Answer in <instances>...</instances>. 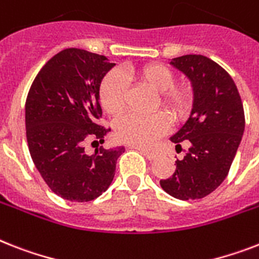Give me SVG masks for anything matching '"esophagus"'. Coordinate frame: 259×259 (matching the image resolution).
I'll return each mask as SVG.
<instances>
[{
  "instance_id": "34e87169",
  "label": "esophagus",
  "mask_w": 259,
  "mask_h": 259,
  "mask_svg": "<svg viewBox=\"0 0 259 259\" xmlns=\"http://www.w3.org/2000/svg\"><path fill=\"white\" fill-rule=\"evenodd\" d=\"M132 149H137V150H140L142 154L146 157L148 159H150V161H153V159L157 158V153H154V151L151 150H145V149L142 148H138V146H132Z\"/></svg>"
}]
</instances>
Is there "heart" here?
Instances as JSON below:
<instances>
[{
    "mask_svg": "<svg viewBox=\"0 0 259 259\" xmlns=\"http://www.w3.org/2000/svg\"><path fill=\"white\" fill-rule=\"evenodd\" d=\"M127 79H134L149 86L158 94L159 105L173 119L188 114L191 106V93L186 88H176V75L169 68L159 64H150L134 70L109 73L100 88L101 104L111 115L121 114L126 108ZM169 121L162 113L151 115L127 114L118 119L115 136L119 141L133 146H150L155 140L167 132Z\"/></svg>",
    "mask_w": 259,
    "mask_h": 259,
    "instance_id": "obj_1",
    "label": "heart"
}]
</instances>
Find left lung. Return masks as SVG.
I'll return each instance as SVG.
<instances>
[{
    "instance_id": "1",
    "label": "left lung",
    "mask_w": 259,
    "mask_h": 259,
    "mask_svg": "<svg viewBox=\"0 0 259 259\" xmlns=\"http://www.w3.org/2000/svg\"><path fill=\"white\" fill-rule=\"evenodd\" d=\"M189 79L193 92L186 122L170 141L181 149L188 141V154L176 161V171L161 180V188L182 201L203 198L228 176L245 130V114L238 89L228 71L201 54L170 60Z\"/></svg>"
}]
</instances>
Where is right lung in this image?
I'll return each mask as SVG.
<instances>
[{"label":"right lung","mask_w":259,"mask_h":259,"mask_svg":"<svg viewBox=\"0 0 259 259\" xmlns=\"http://www.w3.org/2000/svg\"><path fill=\"white\" fill-rule=\"evenodd\" d=\"M105 56L65 49L50 58L31 83L25 105L31 159L46 185L64 199L88 202L108 190L123 146L85 153L86 141L104 144L109 129L102 114L100 86L114 68Z\"/></svg>","instance_id":"1"}]
</instances>
